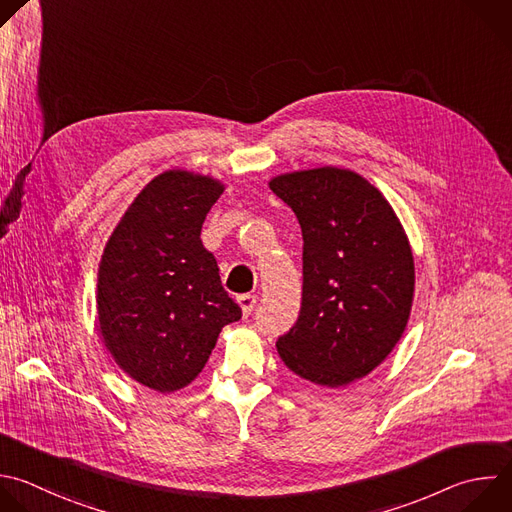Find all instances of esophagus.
I'll use <instances>...</instances> for the list:
<instances>
[{"label":"esophagus","instance_id":"esophagus-1","mask_svg":"<svg viewBox=\"0 0 512 512\" xmlns=\"http://www.w3.org/2000/svg\"><path fill=\"white\" fill-rule=\"evenodd\" d=\"M237 303H239V307H241L243 315H245V317H249V315L253 313V309H255L257 297H255V295H251V293H245V295H239V297H237Z\"/></svg>","mask_w":512,"mask_h":512}]
</instances>
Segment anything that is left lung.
I'll use <instances>...</instances> for the list:
<instances>
[{
  "instance_id": "1",
  "label": "left lung",
  "mask_w": 512,
  "mask_h": 512,
  "mask_svg": "<svg viewBox=\"0 0 512 512\" xmlns=\"http://www.w3.org/2000/svg\"><path fill=\"white\" fill-rule=\"evenodd\" d=\"M271 191L303 233V297L277 339L299 378L342 388L396 348L414 301V257L384 195L354 170L321 166L279 175Z\"/></svg>"
}]
</instances>
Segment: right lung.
<instances>
[{
	"instance_id": "right-lung-1",
	"label": "right lung",
	"mask_w": 512,
	"mask_h": 512,
	"mask_svg": "<svg viewBox=\"0 0 512 512\" xmlns=\"http://www.w3.org/2000/svg\"><path fill=\"white\" fill-rule=\"evenodd\" d=\"M225 185L173 168L154 177L112 231L98 267V325L134 382L160 394L189 386L241 307L221 285L201 229Z\"/></svg>"
}]
</instances>
